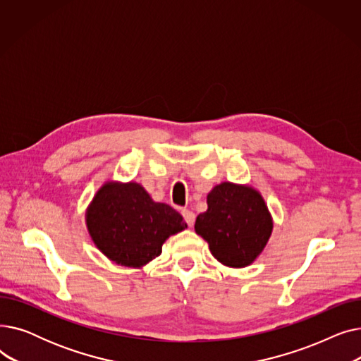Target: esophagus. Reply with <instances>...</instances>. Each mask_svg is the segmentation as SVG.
<instances>
[{
	"label": "esophagus",
	"mask_w": 361,
	"mask_h": 361,
	"mask_svg": "<svg viewBox=\"0 0 361 361\" xmlns=\"http://www.w3.org/2000/svg\"><path fill=\"white\" fill-rule=\"evenodd\" d=\"M181 214H183L184 221L187 222V225H188V226H193V225H195V221H196V215H195V212H192L190 209H183V211H181Z\"/></svg>",
	"instance_id": "1"
}]
</instances>
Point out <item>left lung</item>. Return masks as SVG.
Returning a JSON list of instances; mask_svg holds the SVG:
<instances>
[{"label": "left lung", "instance_id": "1", "mask_svg": "<svg viewBox=\"0 0 361 361\" xmlns=\"http://www.w3.org/2000/svg\"><path fill=\"white\" fill-rule=\"evenodd\" d=\"M274 228L262 195L249 185L221 183L207 195V211L195 230L225 267L244 268L262 253Z\"/></svg>", "mask_w": 361, "mask_h": 361}]
</instances>
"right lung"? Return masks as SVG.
Segmentation results:
<instances>
[{
  "label": "right lung",
  "instance_id": "add662e5",
  "mask_svg": "<svg viewBox=\"0 0 361 361\" xmlns=\"http://www.w3.org/2000/svg\"><path fill=\"white\" fill-rule=\"evenodd\" d=\"M94 245L121 267L142 268L162 253L165 240L187 228L183 216L152 200L137 183H105L86 212Z\"/></svg>",
  "mask_w": 361,
  "mask_h": 361
}]
</instances>
